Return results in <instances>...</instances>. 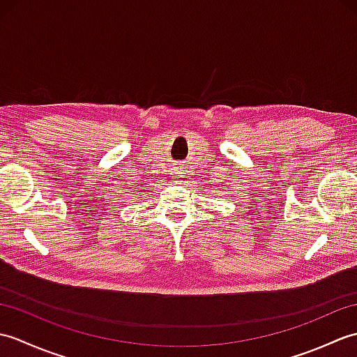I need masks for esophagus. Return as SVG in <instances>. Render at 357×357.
<instances>
[{
    "label": "esophagus",
    "instance_id": "1",
    "mask_svg": "<svg viewBox=\"0 0 357 357\" xmlns=\"http://www.w3.org/2000/svg\"><path fill=\"white\" fill-rule=\"evenodd\" d=\"M172 174H173V178L176 179V181H183L185 176H187V170H185V167H183V165H174L173 169H172Z\"/></svg>",
    "mask_w": 357,
    "mask_h": 357
}]
</instances>
